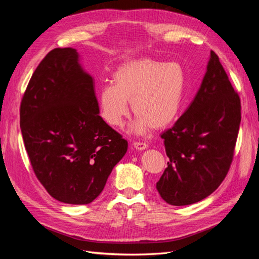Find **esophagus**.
Wrapping results in <instances>:
<instances>
[{
  "label": "esophagus",
  "instance_id": "obj_1",
  "mask_svg": "<svg viewBox=\"0 0 259 259\" xmlns=\"http://www.w3.org/2000/svg\"><path fill=\"white\" fill-rule=\"evenodd\" d=\"M133 146H134V148L136 149V150H145V149L148 148V145L146 143H143V142H135L134 144H133Z\"/></svg>",
  "mask_w": 259,
  "mask_h": 259
}]
</instances>
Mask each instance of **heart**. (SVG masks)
I'll return each instance as SVG.
<instances>
[{"mask_svg":"<svg viewBox=\"0 0 259 259\" xmlns=\"http://www.w3.org/2000/svg\"><path fill=\"white\" fill-rule=\"evenodd\" d=\"M113 84L98 93L100 115L111 126H121L132 109L136 112L132 133L142 135L152 126L164 128L173 122L183 106L186 74L178 62L154 58L127 60L112 74Z\"/></svg>","mask_w":259,"mask_h":259,"instance_id":"b5f03b06","label":"heart"}]
</instances>
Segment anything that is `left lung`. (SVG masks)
Wrapping results in <instances>:
<instances>
[{
	"label": "left lung",
	"mask_w": 259,
	"mask_h": 259,
	"mask_svg": "<svg viewBox=\"0 0 259 259\" xmlns=\"http://www.w3.org/2000/svg\"><path fill=\"white\" fill-rule=\"evenodd\" d=\"M241 101L217 55L210 51L206 73L190 106L161 135L169 161L156 190L170 205L205 199L223 183L233 159Z\"/></svg>",
	"instance_id": "left-lung-1"
}]
</instances>
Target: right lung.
Segmentation results:
<instances>
[{
    "label": "right lung",
    "mask_w": 259,
    "mask_h": 259,
    "mask_svg": "<svg viewBox=\"0 0 259 259\" xmlns=\"http://www.w3.org/2000/svg\"><path fill=\"white\" fill-rule=\"evenodd\" d=\"M31 166L54 199L89 204L127 151V142L99 115L93 77L71 48L51 51L35 69L20 105Z\"/></svg>",
    "instance_id": "right-lung-1"
}]
</instances>
